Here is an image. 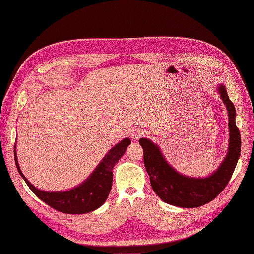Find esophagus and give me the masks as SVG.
Listing matches in <instances>:
<instances>
[{"instance_id":"34e87169","label":"esophagus","mask_w":254,"mask_h":254,"mask_svg":"<svg viewBox=\"0 0 254 254\" xmlns=\"http://www.w3.org/2000/svg\"><path fill=\"white\" fill-rule=\"evenodd\" d=\"M145 134V130L142 128H136L134 130H131V138L134 140H138L141 136Z\"/></svg>"}]
</instances>
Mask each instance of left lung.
Listing matches in <instances>:
<instances>
[{
	"mask_svg": "<svg viewBox=\"0 0 254 254\" xmlns=\"http://www.w3.org/2000/svg\"><path fill=\"white\" fill-rule=\"evenodd\" d=\"M217 92L229 114V147L219 167L207 177L196 178L181 174L163 155L158 145L148 138L139 140L144 151V165L152 190L167 204L196 208L214 199L229 183L241 153V136L236 126V109L225 86L217 85Z\"/></svg>",
	"mask_w": 254,
	"mask_h": 254,
	"instance_id": "8db88e82",
	"label": "left lung"
}]
</instances>
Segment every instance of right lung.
Returning <instances> with one entry per match:
<instances>
[{
    "label": "right lung",
    "instance_id": "add662e5",
    "mask_svg": "<svg viewBox=\"0 0 254 254\" xmlns=\"http://www.w3.org/2000/svg\"><path fill=\"white\" fill-rule=\"evenodd\" d=\"M130 144L129 138H125L107 152L102 161L92 171L91 174L75 188L64 191H45L39 190L26 179L18 164L16 144L14 146V158L17 171L22 179L28 184L31 190L40 198L60 212L66 214H84L100 208L109 195L113 181V168L123 157L127 146Z\"/></svg>",
    "mask_w": 254,
    "mask_h": 254
}]
</instances>
